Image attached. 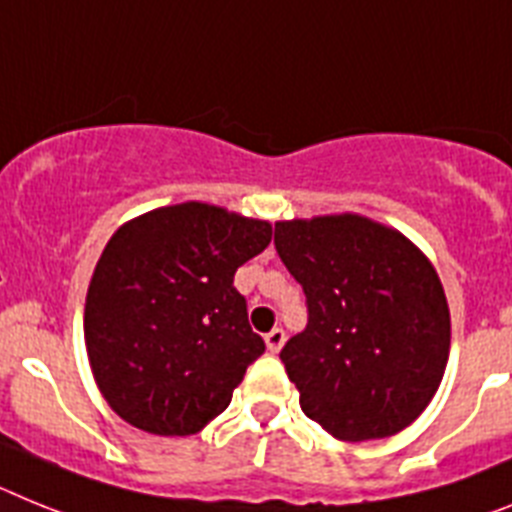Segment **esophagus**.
<instances>
[{"label": "esophagus", "mask_w": 512, "mask_h": 512, "mask_svg": "<svg viewBox=\"0 0 512 512\" xmlns=\"http://www.w3.org/2000/svg\"><path fill=\"white\" fill-rule=\"evenodd\" d=\"M265 343H268L270 354H278L283 343H286V330H283V328H273L268 333V336H265Z\"/></svg>", "instance_id": "1"}]
</instances>
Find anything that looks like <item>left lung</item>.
I'll return each mask as SVG.
<instances>
[{
	"label": "left lung",
	"mask_w": 512,
	"mask_h": 512,
	"mask_svg": "<svg viewBox=\"0 0 512 512\" xmlns=\"http://www.w3.org/2000/svg\"><path fill=\"white\" fill-rule=\"evenodd\" d=\"M273 242L307 296V328L281 349L307 419L351 442L409 427L450 351L448 302L427 257L362 216L276 223Z\"/></svg>",
	"instance_id": "1"
}]
</instances>
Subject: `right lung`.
<instances>
[{
    "label": "right lung",
    "instance_id": "right-lung-1",
    "mask_svg": "<svg viewBox=\"0 0 512 512\" xmlns=\"http://www.w3.org/2000/svg\"><path fill=\"white\" fill-rule=\"evenodd\" d=\"M270 236V223L205 203L158 208L111 236L85 299V346L124 422L184 437L226 411L265 351L234 273Z\"/></svg>",
    "mask_w": 512,
    "mask_h": 512
}]
</instances>
